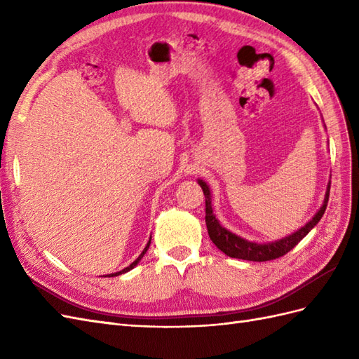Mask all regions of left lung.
Wrapping results in <instances>:
<instances>
[{
    "instance_id": "left-lung-1",
    "label": "left lung",
    "mask_w": 359,
    "mask_h": 359,
    "mask_svg": "<svg viewBox=\"0 0 359 359\" xmlns=\"http://www.w3.org/2000/svg\"><path fill=\"white\" fill-rule=\"evenodd\" d=\"M198 184L202 187L205 194V206H206L205 222H206V229H208L211 241L217 245V248L222 250L224 255L236 257V259H243V260H253V262L273 260L290 252V250L295 247L322 219L325 210H327L328 199H330V187H331V181H330L327 186V191H325L323 203L319 208V211L313 215V219L310 222H307L302 227H299L297 232L281 238V240H276L271 243H256V241L245 240V238L231 232L229 229H226V227L220 224V222L215 219V215L212 212V203H211L212 201H211L210 187L206 186V182L203 180H198Z\"/></svg>"
}]
</instances>
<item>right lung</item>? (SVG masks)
Listing matches in <instances>:
<instances>
[{
  "mask_svg": "<svg viewBox=\"0 0 359 359\" xmlns=\"http://www.w3.org/2000/svg\"><path fill=\"white\" fill-rule=\"evenodd\" d=\"M149 244H151V238H149V241H148V244L145 245V248L142 250V253H140V255H139V257H137V259L135 260V262H133V264H130V265H128V266H126L124 269H121V271H118V273H112V274H107V276H104V277H116V276H119V274H124V273H128V271H130V269H133V268H135V266H136V265H137V264L140 262V259H142V257H144V255L147 253V250L149 248Z\"/></svg>",
  "mask_w": 359,
  "mask_h": 359,
  "instance_id": "1",
  "label": "right lung"
}]
</instances>
